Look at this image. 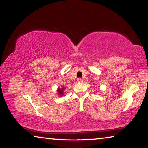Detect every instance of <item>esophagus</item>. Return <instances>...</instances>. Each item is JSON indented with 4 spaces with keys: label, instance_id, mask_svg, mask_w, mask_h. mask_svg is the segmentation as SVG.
Segmentation results:
<instances>
[{
    "label": "esophagus",
    "instance_id": "1",
    "mask_svg": "<svg viewBox=\"0 0 148 148\" xmlns=\"http://www.w3.org/2000/svg\"><path fill=\"white\" fill-rule=\"evenodd\" d=\"M83 80L84 79L82 78H78L77 79V82H83Z\"/></svg>",
    "mask_w": 148,
    "mask_h": 148
}]
</instances>
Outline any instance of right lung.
I'll use <instances>...</instances> for the list:
<instances>
[{
	"label": "right lung",
	"mask_w": 148,
	"mask_h": 148,
	"mask_svg": "<svg viewBox=\"0 0 148 148\" xmlns=\"http://www.w3.org/2000/svg\"><path fill=\"white\" fill-rule=\"evenodd\" d=\"M64 89V87H62V88H59L58 89H57V92H58V94L59 95H61V96H62V95H63Z\"/></svg>",
	"instance_id": "right-lung-1"
}]
</instances>
